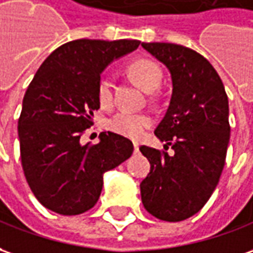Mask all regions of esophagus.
<instances>
[{"label":"esophagus","instance_id":"1","mask_svg":"<svg viewBox=\"0 0 253 253\" xmlns=\"http://www.w3.org/2000/svg\"><path fill=\"white\" fill-rule=\"evenodd\" d=\"M138 148H140V145L137 142H134V152H138Z\"/></svg>","mask_w":253,"mask_h":253}]
</instances>
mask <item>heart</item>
<instances>
[{
    "label": "heart",
    "mask_w": 253,
    "mask_h": 253,
    "mask_svg": "<svg viewBox=\"0 0 253 253\" xmlns=\"http://www.w3.org/2000/svg\"><path fill=\"white\" fill-rule=\"evenodd\" d=\"M128 70L131 77L144 90H155L162 82V70L156 62L151 59H138L133 62ZM97 99L98 104L102 108H111L113 105V82L106 75H102L98 80ZM152 125H154V119L151 115L144 112H130V111H120L115 113L106 122V127L111 131L134 140L142 137L145 130Z\"/></svg>",
    "instance_id": "heart-1"
}]
</instances>
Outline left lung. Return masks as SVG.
<instances>
[{
  "instance_id": "obj_1",
  "label": "left lung",
  "mask_w": 253,
  "mask_h": 253,
  "mask_svg": "<svg viewBox=\"0 0 253 253\" xmlns=\"http://www.w3.org/2000/svg\"><path fill=\"white\" fill-rule=\"evenodd\" d=\"M169 69L173 92L155 135L165 151L142 145L151 163L141 181L142 205L156 219L181 221L199 212L214 191L226 162L230 123L221 79L209 61L191 48L171 42H142Z\"/></svg>"
}]
</instances>
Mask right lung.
Instances as JSON below:
<instances>
[{"mask_svg": "<svg viewBox=\"0 0 253 253\" xmlns=\"http://www.w3.org/2000/svg\"><path fill=\"white\" fill-rule=\"evenodd\" d=\"M138 40L69 41L42 62L29 84L18 122L20 159L34 197L65 216L87 212L102 191L104 173L133 154V142L101 133L99 142L80 137L99 109L97 84L113 59L134 51Z\"/></svg>", "mask_w": 253, "mask_h": 253, "instance_id": "right-lung-1", "label": "right lung"}]
</instances>
